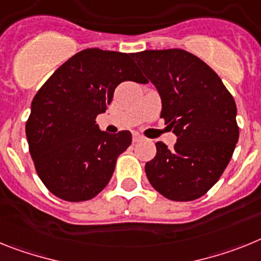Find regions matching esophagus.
I'll return each instance as SVG.
<instances>
[{
    "label": "esophagus",
    "mask_w": 261,
    "mask_h": 261,
    "mask_svg": "<svg viewBox=\"0 0 261 261\" xmlns=\"http://www.w3.org/2000/svg\"><path fill=\"white\" fill-rule=\"evenodd\" d=\"M140 140H143V137H140L139 134H134L133 135V142L134 143H138Z\"/></svg>",
    "instance_id": "34e87169"
}]
</instances>
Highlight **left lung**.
<instances>
[{"label": "left lung", "instance_id": "left-lung-1", "mask_svg": "<svg viewBox=\"0 0 261 261\" xmlns=\"http://www.w3.org/2000/svg\"><path fill=\"white\" fill-rule=\"evenodd\" d=\"M162 98L160 118L177 137L156 143L148 181L172 201H193L219 180L239 139L237 105L219 76L190 52L147 49L134 55Z\"/></svg>", "mask_w": 261, "mask_h": 261}]
</instances>
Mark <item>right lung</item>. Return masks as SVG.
I'll return each mask as SVG.
<instances>
[{"mask_svg":"<svg viewBox=\"0 0 261 261\" xmlns=\"http://www.w3.org/2000/svg\"><path fill=\"white\" fill-rule=\"evenodd\" d=\"M123 81L147 83L134 54L87 48L56 69L31 102L26 122L36 173L59 198L81 202L109 184L130 131L108 134L96 123Z\"/></svg>","mask_w":261,"mask_h":261,"instance_id":"obj_1","label":"right lung"}]
</instances>
